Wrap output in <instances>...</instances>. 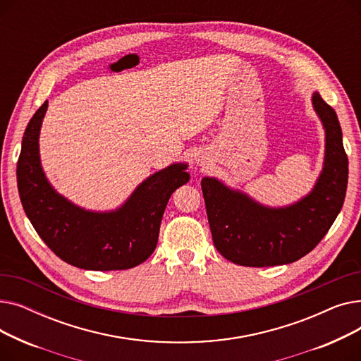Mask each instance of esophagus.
<instances>
[{
	"mask_svg": "<svg viewBox=\"0 0 361 361\" xmlns=\"http://www.w3.org/2000/svg\"><path fill=\"white\" fill-rule=\"evenodd\" d=\"M197 164H199L200 166H204V165H207V164H206V161L203 159V157H202V158H200V157L197 158Z\"/></svg>",
	"mask_w": 361,
	"mask_h": 361,
	"instance_id": "obj_1",
	"label": "esophagus"
}]
</instances>
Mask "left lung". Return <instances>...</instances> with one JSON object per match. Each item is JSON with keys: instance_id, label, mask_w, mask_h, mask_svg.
<instances>
[{"instance_id": "obj_1", "label": "left lung", "mask_w": 361, "mask_h": 361, "mask_svg": "<svg viewBox=\"0 0 361 361\" xmlns=\"http://www.w3.org/2000/svg\"><path fill=\"white\" fill-rule=\"evenodd\" d=\"M313 108L325 128V159L312 192L298 202L271 207L215 177L202 178L212 240L216 250L241 267H276L312 252L329 231L344 204L348 158L336 112L317 92Z\"/></svg>"}]
</instances>
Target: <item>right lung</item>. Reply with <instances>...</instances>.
<instances>
[{
    "label": "right lung",
    "instance_id": "1",
    "mask_svg": "<svg viewBox=\"0 0 361 361\" xmlns=\"http://www.w3.org/2000/svg\"><path fill=\"white\" fill-rule=\"evenodd\" d=\"M48 101L30 118L17 162V187L33 228L61 260L87 271L135 268L154 253L166 203L190 180L177 162L142 181L116 211L94 212L74 204L48 181L39 157V133Z\"/></svg>",
    "mask_w": 361,
    "mask_h": 361
}]
</instances>
